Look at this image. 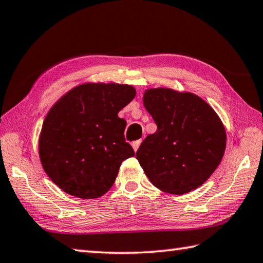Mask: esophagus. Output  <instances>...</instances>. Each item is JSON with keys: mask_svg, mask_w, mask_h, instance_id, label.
Masks as SVG:
<instances>
[{"mask_svg": "<svg viewBox=\"0 0 263 263\" xmlns=\"http://www.w3.org/2000/svg\"><path fill=\"white\" fill-rule=\"evenodd\" d=\"M141 143H142V140H137V141L133 142L132 145H133V149H134V151H137V149H139V146H140Z\"/></svg>", "mask_w": 263, "mask_h": 263, "instance_id": "esophagus-1", "label": "esophagus"}]
</instances>
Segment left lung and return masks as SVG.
Listing matches in <instances>:
<instances>
[{
	"instance_id": "8db88e82",
	"label": "left lung",
	"mask_w": 263,
	"mask_h": 263,
	"mask_svg": "<svg viewBox=\"0 0 263 263\" xmlns=\"http://www.w3.org/2000/svg\"><path fill=\"white\" fill-rule=\"evenodd\" d=\"M143 104L157 132L145 137L136 158L151 183L174 195L203 185L227 146L217 113L199 96L167 87L146 90Z\"/></svg>"
}]
</instances>
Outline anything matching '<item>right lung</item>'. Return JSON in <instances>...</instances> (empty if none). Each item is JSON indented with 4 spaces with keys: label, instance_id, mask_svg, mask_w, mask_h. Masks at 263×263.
<instances>
[{
    "label": "right lung",
    "instance_id": "1",
    "mask_svg": "<svg viewBox=\"0 0 263 263\" xmlns=\"http://www.w3.org/2000/svg\"><path fill=\"white\" fill-rule=\"evenodd\" d=\"M132 85L85 83L68 91L44 120L39 156L45 172L63 192L98 199L113 186L120 165L135 155L118 117L134 99Z\"/></svg>",
    "mask_w": 263,
    "mask_h": 263
}]
</instances>
